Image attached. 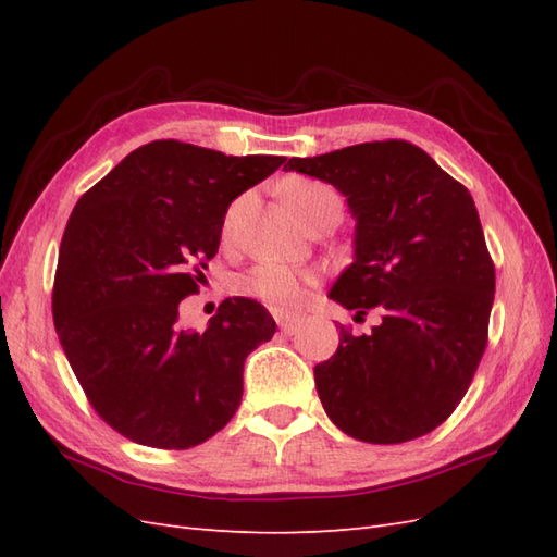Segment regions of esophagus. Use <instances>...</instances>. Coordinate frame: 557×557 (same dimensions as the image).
Instances as JSON below:
<instances>
[{
	"label": "esophagus",
	"mask_w": 557,
	"mask_h": 557,
	"mask_svg": "<svg viewBox=\"0 0 557 557\" xmlns=\"http://www.w3.org/2000/svg\"><path fill=\"white\" fill-rule=\"evenodd\" d=\"M272 318H275V323H277L282 333H294V330H297V325H299V315H294V313L272 311Z\"/></svg>",
	"instance_id": "obj_1"
}]
</instances>
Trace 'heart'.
Here are the masks:
<instances>
[{"label": "heart", "instance_id": "heart-1", "mask_svg": "<svg viewBox=\"0 0 557 557\" xmlns=\"http://www.w3.org/2000/svg\"><path fill=\"white\" fill-rule=\"evenodd\" d=\"M282 194L289 208L297 212V215L309 222L315 215H321L327 208H342V200L333 186L315 180H304V176H294L285 186H282ZM242 208V198L234 200L230 206L227 215L222 222V232L230 234L236 212ZM315 277L309 270L280 265V263H256L251 270H246L244 275L236 280V289H239L244 297L258 299L260 304L270 306L275 311H289L297 309L304 301L306 292L313 285Z\"/></svg>", "mask_w": 557, "mask_h": 557}]
</instances>
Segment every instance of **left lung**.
<instances>
[{
  "mask_svg": "<svg viewBox=\"0 0 557 557\" xmlns=\"http://www.w3.org/2000/svg\"><path fill=\"white\" fill-rule=\"evenodd\" d=\"M287 168L333 184L357 218L354 263L327 297L357 318H383L359 337L339 325L337 351L313 369L325 413L373 445L431 433L467 395L488 345L495 265L474 198L397 138Z\"/></svg>",
  "mask_w": 557,
  "mask_h": 557,
  "instance_id": "8db88e82",
  "label": "left lung"
}]
</instances>
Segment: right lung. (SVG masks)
<instances>
[{
    "label": "right lung",
    "mask_w": 557,
    "mask_h": 557,
    "mask_svg": "<svg viewBox=\"0 0 557 557\" xmlns=\"http://www.w3.org/2000/svg\"><path fill=\"white\" fill-rule=\"evenodd\" d=\"M285 162L152 140L78 198L59 246L52 315L98 417L128 441L188 449L242 405L244 361L275 335L253 299L220 304L203 333L180 330L227 208Z\"/></svg>",
    "instance_id": "add662e5"
}]
</instances>
